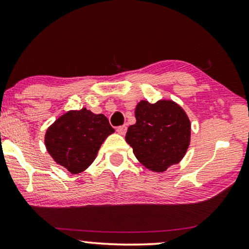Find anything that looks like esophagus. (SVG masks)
Here are the masks:
<instances>
[{
	"label": "esophagus",
	"instance_id": "1",
	"mask_svg": "<svg viewBox=\"0 0 249 249\" xmlns=\"http://www.w3.org/2000/svg\"><path fill=\"white\" fill-rule=\"evenodd\" d=\"M117 131H118V134L124 135L125 132H127V125H120V127L117 128Z\"/></svg>",
	"mask_w": 249,
	"mask_h": 249
}]
</instances>
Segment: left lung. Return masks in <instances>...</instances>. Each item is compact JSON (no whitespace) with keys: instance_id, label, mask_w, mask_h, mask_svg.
Wrapping results in <instances>:
<instances>
[{"instance_id":"1","label":"left lung","mask_w":249,"mask_h":249,"mask_svg":"<svg viewBox=\"0 0 249 249\" xmlns=\"http://www.w3.org/2000/svg\"><path fill=\"white\" fill-rule=\"evenodd\" d=\"M135 117L125 142L142 165L163 172L181 161L190 142V121L180 105L170 100L141 101Z\"/></svg>"}]
</instances>
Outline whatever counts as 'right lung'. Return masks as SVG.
<instances>
[{
  "label": "right lung",
  "instance_id": "1",
  "mask_svg": "<svg viewBox=\"0 0 249 249\" xmlns=\"http://www.w3.org/2000/svg\"><path fill=\"white\" fill-rule=\"evenodd\" d=\"M113 132L104 114H94L83 107L68 111L50 125L45 146L57 164L77 175L94 162L101 145Z\"/></svg>",
  "mask_w": 249,
  "mask_h": 249
}]
</instances>
